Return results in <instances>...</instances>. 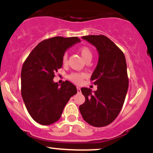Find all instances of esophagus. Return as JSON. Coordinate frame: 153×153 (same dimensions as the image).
Returning a JSON list of instances; mask_svg holds the SVG:
<instances>
[{
  "instance_id": "1",
  "label": "esophagus",
  "mask_w": 153,
  "mask_h": 153,
  "mask_svg": "<svg viewBox=\"0 0 153 153\" xmlns=\"http://www.w3.org/2000/svg\"><path fill=\"white\" fill-rule=\"evenodd\" d=\"M77 91H78V93H80V88L79 87H77Z\"/></svg>"
}]
</instances>
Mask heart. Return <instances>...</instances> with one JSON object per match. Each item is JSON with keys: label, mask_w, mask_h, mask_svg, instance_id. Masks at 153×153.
<instances>
[{"label": "heart", "mask_w": 153, "mask_h": 153, "mask_svg": "<svg viewBox=\"0 0 153 153\" xmlns=\"http://www.w3.org/2000/svg\"><path fill=\"white\" fill-rule=\"evenodd\" d=\"M78 52H80V54H81L82 58L85 59V61L91 60L92 59L93 57V53L92 51L91 50V49L89 47L83 46L80 47V48L78 49ZM68 53H65L62 56V63L63 64H66L67 62H68ZM84 77H85V75L83 73H71V75H69L68 76V78L71 80L72 82H73L74 83L79 84L82 82V79H83Z\"/></svg>", "instance_id": "obj_1"}]
</instances>
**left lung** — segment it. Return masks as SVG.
Masks as SVG:
<instances>
[{"label": "left lung", "mask_w": 153, "mask_h": 153, "mask_svg": "<svg viewBox=\"0 0 153 153\" xmlns=\"http://www.w3.org/2000/svg\"><path fill=\"white\" fill-rule=\"evenodd\" d=\"M82 38L96 47L99 57L91 78L98 89L93 93L90 88H82L85 101L79 109L89 124L104 127L117 118L125 100L129 87L125 56L104 35H89Z\"/></svg>", "instance_id": "8db88e82"}]
</instances>
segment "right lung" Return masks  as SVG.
Listing matches in <instances>:
<instances>
[{
	"label": "right lung",
	"instance_id": "1",
	"mask_svg": "<svg viewBox=\"0 0 153 153\" xmlns=\"http://www.w3.org/2000/svg\"><path fill=\"white\" fill-rule=\"evenodd\" d=\"M78 36H55L36 45L24 61L21 74L22 96L28 112L35 122L50 125L57 122L71 97L77 94L71 82L59 85L54 73L62 66L67 49L80 42Z\"/></svg>",
	"mask_w": 153,
	"mask_h": 153
}]
</instances>
